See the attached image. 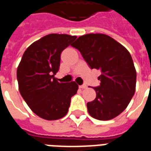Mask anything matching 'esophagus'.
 I'll list each match as a JSON object with an SVG mask.
<instances>
[{"label": "esophagus", "mask_w": 151, "mask_h": 151, "mask_svg": "<svg viewBox=\"0 0 151 151\" xmlns=\"http://www.w3.org/2000/svg\"><path fill=\"white\" fill-rule=\"evenodd\" d=\"M79 88H80V89H86V88H87V86L85 85V84H83V85L79 86Z\"/></svg>", "instance_id": "obj_1"}]
</instances>
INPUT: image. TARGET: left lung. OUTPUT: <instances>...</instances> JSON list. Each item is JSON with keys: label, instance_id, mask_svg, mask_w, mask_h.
<instances>
[{"label": "left lung", "instance_id": "8db88e82", "mask_svg": "<svg viewBox=\"0 0 151 151\" xmlns=\"http://www.w3.org/2000/svg\"><path fill=\"white\" fill-rule=\"evenodd\" d=\"M72 46L90 68L101 72V84L93 87L96 98L86 104L89 114L98 120L114 119L127 108L136 90L137 72L131 55L115 40L101 33L83 35Z\"/></svg>", "mask_w": 151, "mask_h": 151}]
</instances>
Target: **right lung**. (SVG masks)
<instances>
[{
	"label": "right lung",
	"instance_id": "add662e5",
	"mask_svg": "<svg viewBox=\"0 0 151 151\" xmlns=\"http://www.w3.org/2000/svg\"><path fill=\"white\" fill-rule=\"evenodd\" d=\"M76 39L67 34L47 35L24 52L17 69L19 92L29 108L46 120L61 119L68 111L71 98L79 86L59 83L55 77L61 54Z\"/></svg>",
	"mask_w": 151,
	"mask_h": 151
}]
</instances>
